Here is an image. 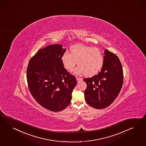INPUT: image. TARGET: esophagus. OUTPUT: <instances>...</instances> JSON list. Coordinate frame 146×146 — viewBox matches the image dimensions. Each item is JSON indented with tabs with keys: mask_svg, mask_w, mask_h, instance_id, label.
Returning a JSON list of instances; mask_svg holds the SVG:
<instances>
[{
	"mask_svg": "<svg viewBox=\"0 0 146 146\" xmlns=\"http://www.w3.org/2000/svg\"><path fill=\"white\" fill-rule=\"evenodd\" d=\"M76 80H77V81L79 82L80 81H82V79H81V78H78V77H76Z\"/></svg>",
	"mask_w": 146,
	"mask_h": 146,
	"instance_id": "obj_1",
	"label": "esophagus"
}]
</instances>
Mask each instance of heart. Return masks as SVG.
<instances>
[{"label": "heart", "mask_w": 146, "mask_h": 146, "mask_svg": "<svg viewBox=\"0 0 146 146\" xmlns=\"http://www.w3.org/2000/svg\"><path fill=\"white\" fill-rule=\"evenodd\" d=\"M70 50V53L65 52L61 57L63 66L67 71H73L76 62L79 66L74 72L77 74L92 76L101 70L104 58L100 49L77 44L71 46Z\"/></svg>", "instance_id": "b5f03b06"}]
</instances>
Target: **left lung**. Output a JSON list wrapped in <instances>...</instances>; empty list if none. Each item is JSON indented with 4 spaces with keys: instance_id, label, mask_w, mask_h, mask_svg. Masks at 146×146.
I'll return each mask as SVG.
<instances>
[{
    "instance_id": "8db88e82",
    "label": "left lung",
    "mask_w": 146,
    "mask_h": 146,
    "mask_svg": "<svg viewBox=\"0 0 146 146\" xmlns=\"http://www.w3.org/2000/svg\"><path fill=\"white\" fill-rule=\"evenodd\" d=\"M101 71L91 78L84 79L87 84L84 97L87 103L97 109L110 106L120 93L123 84V71L118 57L105 50Z\"/></svg>"
}]
</instances>
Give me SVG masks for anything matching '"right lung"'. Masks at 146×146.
<instances>
[{"label":"right lung","mask_w":146,"mask_h":146,"mask_svg":"<svg viewBox=\"0 0 146 146\" xmlns=\"http://www.w3.org/2000/svg\"><path fill=\"white\" fill-rule=\"evenodd\" d=\"M65 51L59 44L40 49L29 60L27 70L31 95L41 106L54 112L63 110L70 104L77 84L75 76L62 64L61 57Z\"/></svg>","instance_id":"1"}]
</instances>
